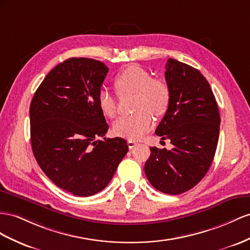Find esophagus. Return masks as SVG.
<instances>
[{
  "mask_svg": "<svg viewBox=\"0 0 250 250\" xmlns=\"http://www.w3.org/2000/svg\"><path fill=\"white\" fill-rule=\"evenodd\" d=\"M136 145H137V142H135V140H131V139L127 140V146H129L130 149H133Z\"/></svg>",
  "mask_w": 250,
  "mask_h": 250,
  "instance_id": "obj_1",
  "label": "esophagus"
}]
</instances>
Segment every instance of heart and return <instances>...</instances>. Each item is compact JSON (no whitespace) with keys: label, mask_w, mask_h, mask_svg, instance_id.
Instances as JSON below:
<instances>
[{"label":"heart","mask_w":250,"mask_h":250,"mask_svg":"<svg viewBox=\"0 0 250 250\" xmlns=\"http://www.w3.org/2000/svg\"><path fill=\"white\" fill-rule=\"evenodd\" d=\"M114 85L120 95L135 94V110L138 111L116 120L113 125L115 135L131 140L139 139L153 125L151 113L154 116H163L168 110L170 91L167 83L152 78L148 70L136 64L120 70L115 77ZM98 105L105 116H116V100L105 88H101L98 94Z\"/></svg>","instance_id":"heart-1"}]
</instances>
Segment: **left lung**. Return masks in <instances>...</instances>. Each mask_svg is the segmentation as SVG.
<instances>
[{
	"label": "left lung",
	"instance_id": "1",
	"mask_svg": "<svg viewBox=\"0 0 250 250\" xmlns=\"http://www.w3.org/2000/svg\"><path fill=\"white\" fill-rule=\"evenodd\" d=\"M170 104L155 131L170 139L171 150L151 146L145 173L151 185L167 194L193 188L208 172L220 134V113L208 81L198 69L172 58L165 72Z\"/></svg>",
	"mask_w": 250,
	"mask_h": 250
}]
</instances>
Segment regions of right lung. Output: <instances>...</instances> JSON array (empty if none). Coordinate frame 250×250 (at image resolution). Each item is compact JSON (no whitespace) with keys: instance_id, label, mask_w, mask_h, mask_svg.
Segmentation results:
<instances>
[{"instance_id":"1","label":"right lung","mask_w":250,"mask_h":250,"mask_svg":"<svg viewBox=\"0 0 250 250\" xmlns=\"http://www.w3.org/2000/svg\"><path fill=\"white\" fill-rule=\"evenodd\" d=\"M107 72L98 60L69 58L47 74L29 107L37 163L55 185L77 196L104 189L129 150L124 138L104 137L108 125L98 94Z\"/></svg>"}]
</instances>
